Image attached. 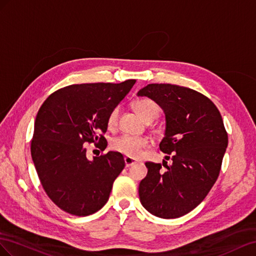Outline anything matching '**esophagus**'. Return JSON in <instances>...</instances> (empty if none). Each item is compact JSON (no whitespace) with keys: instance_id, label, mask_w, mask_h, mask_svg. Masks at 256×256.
<instances>
[{"instance_id":"1","label":"esophagus","mask_w":256,"mask_h":256,"mask_svg":"<svg viewBox=\"0 0 256 256\" xmlns=\"http://www.w3.org/2000/svg\"><path fill=\"white\" fill-rule=\"evenodd\" d=\"M124 162H126V166L130 167V166H133L134 164H136V160H134L133 158H130V156H126L124 158Z\"/></svg>"}]
</instances>
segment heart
<instances>
[{"label": "heart", "instance_id": "heart-1", "mask_svg": "<svg viewBox=\"0 0 256 256\" xmlns=\"http://www.w3.org/2000/svg\"><path fill=\"white\" fill-rule=\"evenodd\" d=\"M134 108L136 112L140 114L142 118L146 121H153L156 119L160 114V106L154 100L149 98H142L138 100L134 103ZM119 116V107L114 108L109 112L107 118V126L109 128L116 126V120ZM148 146V140L144 137H135L130 135H121L114 138L112 142V148L120 152L122 154L130 156V158H137L140 156L142 150Z\"/></svg>", "mask_w": 256, "mask_h": 256}]
</instances>
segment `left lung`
Masks as SVG:
<instances>
[{"label": "left lung", "mask_w": 256, "mask_h": 256, "mask_svg": "<svg viewBox=\"0 0 256 256\" xmlns=\"http://www.w3.org/2000/svg\"><path fill=\"white\" fill-rule=\"evenodd\" d=\"M138 96L153 100L166 118L160 149L172 163L147 162L140 184L142 205L153 216L174 218L188 214L207 196L220 174L228 137L216 106L190 88L150 84Z\"/></svg>", "instance_id": "8db88e82"}]
</instances>
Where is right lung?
Returning <instances> with one entry per match:
<instances>
[{"mask_svg": "<svg viewBox=\"0 0 256 256\" xmlns=\"http://www.w3.org/2000/svg\"><path fill=\"white\" fill-rule=\"evenodd\" d=\"M121 84H72L54 92L34 124L31 154L40 184L56 205L72 216L96 212L126 166L120 152L86 158V144L105 150L108 114L132 89Z\"/></svg>", "mask_w": 256, "mask_h": 256, "instance_id": "right-lung-1", "label": "right lung"}]
</instances>
